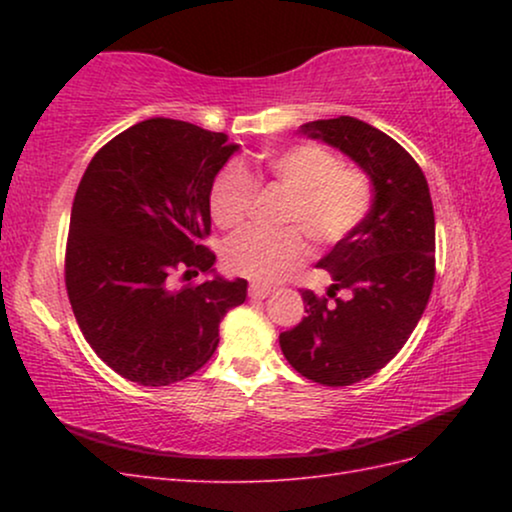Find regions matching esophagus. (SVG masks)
Masks as SVG:
<instances>
[{
    "label": "esophagus",
    "instance_id": "1",
    "mask_svg": "<svg viewBox=\"0 0 512 512\" xmlns=\"http://www.w3.org/2000/svg\"><path fill=\"white\" fill-rule=\"evenodd\" d=\"M271 292H273V288L267 286V284H258V282L250 284V297L252 299H267Z\"/></svg>",
    "mask_w": 512,
    "mask_h": 512
}]
</instances>
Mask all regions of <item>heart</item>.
Segmentation results:
<instances>
[{
    "mask_svg": "<svg viewBox=\"0 0 512 512\" xmlns=\"http://www.w3.org/2000/svg\"><path fill=\"white\" fill-rule=\"evenodd\" d=\"M254 170L290 192L280 230L247 228L224 247V267L258 282H271L299 267L307 256L303 234L318 247L346 241L363 224L374 203L367 173L344 166L333 151L316 143L292 145L258 156ZM256 198V183L245 168L228 164L215 177L209 207L220 228L245 222Z\"/></svg>",
    "mask_w": 512,
    "mask_h": 512,
    "instance_id": "1",
    "label": "heart"
}]
</instances>
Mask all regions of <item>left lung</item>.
<instances>
[{"label": "left lung", "instance_id": "left-lung-1", "mask_svg": "<svg viewBox=\"0 0 512 512\" xmlns=\"http://www.w3.org/2000/svg\"><path fill=\"white\" fill-rule=\"evenodd\" d=\"M299 132L344 151L374 185L363 224L318 262L331 273V288L324 297L301 290L307 316L280 335L286 361L301 376L350 386L404 348L427 307L436 280L429 185L404 147L361 119H318ZM337 289H348L351 299L337 300Z\"/></svg>", "mask_w": 512, "mask_h": 512}]
</instances>
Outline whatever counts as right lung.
<instances>
[{
	"label": "right lung",
	"instance_id": "add662e5",
	"mask_svg": "<svg viewBox=\"0 0 512 512\" xmlns=\"http://www.w3.org/2000/svg\"><path fill=\"white\" fill-rule=\"evenodd\" d=\"M239 145L188 121L147 119L108 141L76 190L66 290L100 359L126 380L168 386L203 367L247 282L213 273L209 194Z\"/></svg>",
	"mask_w": 512,
	"mask_h": 512
}]
</instances>
